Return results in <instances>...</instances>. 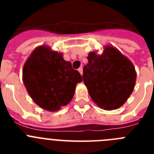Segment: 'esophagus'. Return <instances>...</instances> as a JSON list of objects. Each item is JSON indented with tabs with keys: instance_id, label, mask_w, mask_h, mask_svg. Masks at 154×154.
<instances>
[{
	"instance_id": "esophagus-1",
	"label": "esophagus",
	"mask_w": 154,
	"mask_h": 154,
	"mask_svg": "<svg viewBox=\"0 0 154 154\" xmlns=\"http://www.w3.org/2000/svg\"><path fill=\"white\" fill-rule=\"evenodd\" d=\"M78 71L80 72V74H81L82 75V74H83V68H82V67H80L79 69H78Z\"/></svg>"
}]
</instances>
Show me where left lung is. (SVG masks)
I'll return each mask as SVG.
<instances>
[{
	"label": "left lung",
	"mask_w": 154,
	"mask_h": 154,
	"mask_svg": "<svg viewBox=\"0 0 154 154\" xmlns=\"http://www.w3.org/2000/svg\"><path fill=\"white\" fill-rule=\"evenodd\" d=\"M83 68V82L92 101L106 110L116 109L130 97L137 72L131 61L112 45L104 46L102 54L91 51Z\"/></svg>",
	"instance_id": "8db88e82"
}]
</instances>
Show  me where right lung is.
Returning <instances> with one entry per match:
<instances>
[{
	"label": "right lung",
	"mask_w": 154,
	"mask_h": 154,
	"mask_svg": "<svg viewBox=\"0 0 154 154\" xmlns=\"http://www.w3.org/2000/svg\"><path fill=\"white\" fill-rule=\"evenodd\" d=\"M22 79L32 100L50 112L69 104L76 85L82 81L71 62L64 60L62 53L48 45L38 46L31 52L23 67Z\"/></svg>",
	"instance_id": "right-lung-1"
}]
</instances>
